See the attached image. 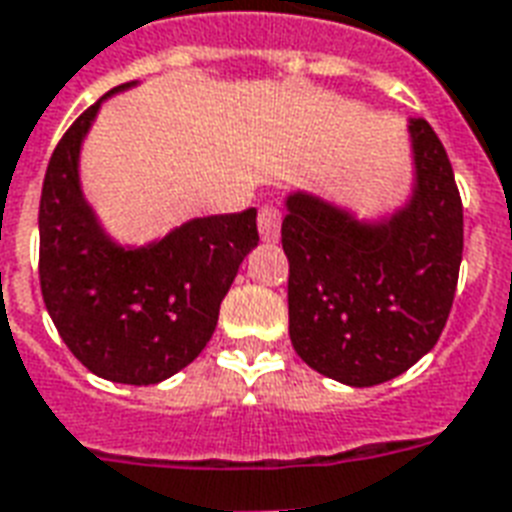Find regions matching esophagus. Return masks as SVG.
Listing matches in <instances>:
<instances>
[{
  "label": "esophagus",
  "mask_w": 512,
  "mask_h": 512,
  "mask_svg": "<svg viewBox=\"0 0 512 512\" xmlns=\"http://www.w3.org/2000/svg\"><path fill=\"white\" fill-rule=\"evenodd\" d=\"M280 221H283V213L277 211L275 205H261L259 235L264 243H277V237H280Z\"/></svg>",
  "instance_id": "1"
}]
</instances>
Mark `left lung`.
<instances>
[{
  "mask_svg": "<svg viewBox=\"0 0 512 512\" xmlns=\"http://www.w3.org/2000/svg\"><path fill=\"white\" fill-rule=\"evenodd\" d=\"M417 189L384 224L291 194L283 219L288 331L318 374L371 387L433 350L457 293L465 221L449 154L430 122L411 125Z\"/></svg>",
  "mask_w": 512,
  "mask_h": 512,
  "instance_id": "1",
  "label": "left lung"
}]
</instances>
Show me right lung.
Masks as SVG:
<instances>
[{
  "label": "right lung",
  "instance_id": "right-lung-1",
  "mask_svg": "<svg viewBox=\"0 0 512 512\" xmlns=\"http://www.w3.org/2000/svg\"><path fill=\"white\" fill-rule=\"evenodd\" d=\"M101 101L71 122L47 165L39 285L58 334L87 371L109 382L157 384L211 342L221 301L259 243L256 208L194 219L136 251L114 245L87 208L77 173Z\"/></svg>",
  "mask_w": 512,
  "mask_h": 512
}]
</instances>
